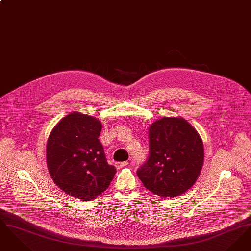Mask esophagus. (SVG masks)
I'll list each match as a JSON object with an SVG mask.
<instances>
[{
	"instance_id": "obj_1",
	"label": "esophagus",
	"mask_w": 251,
	"mask_h": 251,
	"mask_svg": "<svg viewBox=\"0 0 251 251\" xmlns=\"http://www.w3.org/2000/svg\"><path fill=\"white\" fill-rule=\"evenodd\" d=\"M128 162H117L116 164H115V166L116 167L118 168V169H120V168H122V167H126V166H128Z\"/></svg>"
}]
</instances>
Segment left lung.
I'll list each match as a JSON object with an SVG mask.
<instances>
[{
  "label": "left lung",
  "instance_id": "8db88e82",
  "mask_svg": "<svg viewBox=\"0 0 251 251\" xmlns=\"http://www.w3.org/2000/svg\"><path fill=\"white\" fill-rule=\"evenodd\" d=\"M149 157L136 171L144 186L162 198L190 189L203 165L202 140L183 119L164 118L149 130Z\"/></svg>",
  "mask_w": 251,
  "mask_h": 251
}]
</instances>
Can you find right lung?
I'll use <instances>...</instances> for the list:
<instances>
[{"mask_svg": "<svg viewBox=\"0 0 251 251\" xmlns=\"http://www.w3.org/2000/svg\"><path fill=\"white\" fill-rule=\"evenodd\" d=\"M101 123L72 113L53 128L47 143V165L54 182L70 196L95 200L109 187L117 169L109 165L99 140Z\"/></svg>", "mask_w": 251, "mask_h": 251, "instance_id": "1", "label": "right lung"}]
</instances>
